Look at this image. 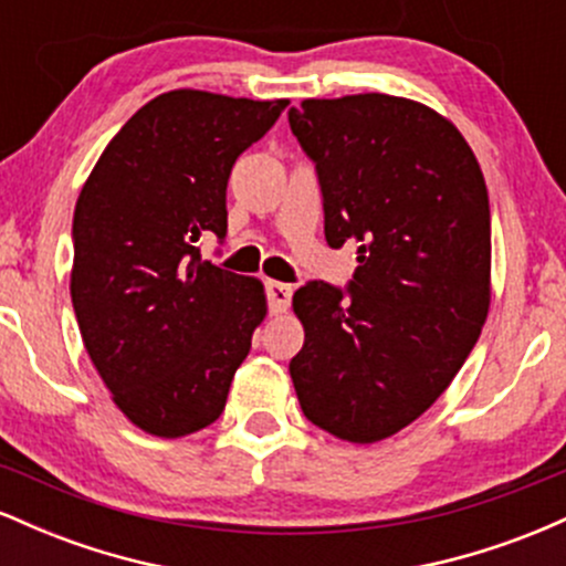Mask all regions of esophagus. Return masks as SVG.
<instances>
[{
  "instance_id": "34e87169",
  "label": "esophagus",
  "mask_w": 566,
  "mask_h": 566,
  "mask_svg": "<svg viewBox=\"0 0 566 566\" xmlns=\"http://www.w3.org/2000/svg\"><path fill=\"white\" fill-rule=\"evenodd\" d=\"M265 297H269V311L274 316L284 314L290 305V297H292V287L284 282H265Z\"/></svg>"
}]
</instances>
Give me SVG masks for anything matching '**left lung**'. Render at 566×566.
<instances>
[{
  "instance_id": "1",
  "label": "left lung",
  "mask_w": 566,
  "mask_h": 566,
  "mask_svg": "<svg viewBox=\"0 0 566 566\" xmlns=\"http://www.w3.org/2000/svg\"><path fill=\"white\" fill-rule=\"evenodd\" d=\"M287 116L316 167L327 244H356L359 261L346 290L295 292L305 343L290 375L311 423L373 444L418 420L482 335L484 175L458 127L407 97L303 101Z\"/></svg>"
}]
</instances>
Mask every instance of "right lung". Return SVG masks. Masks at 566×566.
Wrapping results in <instances>:
<instances>
[{
  "mask_svg": "<svg viewBox=\"0 0 566 566\" xmlns=\"http://www.w3.org/2000/svg\"><path fill=\"white\" fill-rule=\"evenodd\" d=\"M287 101L172 90L114 135L74 210L71 303L116 407L146 433L178 439L223 412L263 284L199 258L229 229L233 161Z\"/></svg>",
  "mask_w": 566,
  "mask_h": 566,
  "instance_id": "1",
  "label": "right lung"
}]
</instances>
